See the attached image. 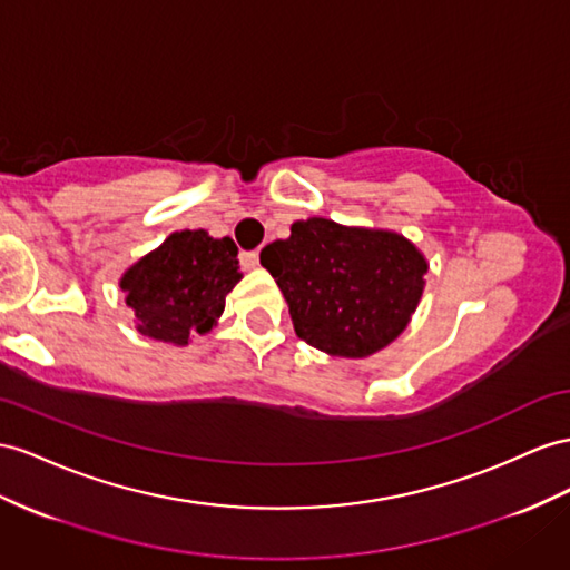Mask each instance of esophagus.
<instances>
[{"label": "esophagus", "mask_w": 570, "mask_h": 570, "mask_svg": "<svg viewBox=\"0 0 570 570\" xmlns=\"http://www.w3.org/2000/svg\"><path fill=\"white\" fill-rule=\"evenodd\" d=\"M240 265H243L245 269H255V267L259 265V255H257L255 250H250V253H240Z\"/></svg>", "instance_id": "34e87169"}]
</instances>
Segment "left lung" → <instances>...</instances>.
Masks as SVG:
<instances>
[{
  "label": "left lung",
  "instance_id": "8db88e82",
  "mask_svg": "<svg viewBox=\"0 0 570 570\" xmlns=\"http://www.w3.org/2000/svg\"><path fill=\"white\" fill-rule=\"evenodd\" d=\"M259 262L288 303L303 342L330 356L366 358L395 342L424 294L426 257L400 233L313 216L291 226Z\"/></svg>",
  "mask_w": 570,
  "mask_h": 570
}]
</instances>
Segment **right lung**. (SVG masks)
<instances>
[{
  "label": "right lung",
  "instance_id": "right-lung-1",
  "mask_svg": "<svg viewBox=\"0 0 570 570\" xmlns=\"http://www.w3.org/2000/svg\"><path fill=\"white\" fill-rule=\"evenodd\" d=\"M238 247L207 230H178L129 267L120 288L144 337L185 346L222 317L226 296L240 282Z\"/></svg>",
  "mask_w": 570,
  "mask_h": 570
}]
</instances>
